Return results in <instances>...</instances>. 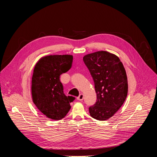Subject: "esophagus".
<instances>
[{"mask_svg": "<svg viewBox=\"0 0 157 157\" xmlns=\"http://www.w3.org/2000/svg\"><path fill=\"white\" fill-rule=\"evenodd\" d=\"M83 98H84V95L81 94L79 95V97H78L77 99H78V101H83Z\"/></svg>", "mask_w": 157, "mask_h": 157, "instance_id": "obj_1", "label": "esophagus"}]
</instances>
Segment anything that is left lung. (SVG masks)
<instances>
[{
    "label": "left lung",
    "mask_w": 157,
    "mask_h": 157,
    "mask_svg": "<svg viewBox=\"0 0 157 157\" xmlns=\"http://www.w3.org/2000/svg\"><path fill=\"white\" fill-rule=\"evenodd\" d=\"M83 62L94 79L97 101L89 107L97 120L112 117L124 103L128 92L126 72L119 58L101 51L85 55Z\"/></svg>",
    "instance_id": "1"
}]
</instances>
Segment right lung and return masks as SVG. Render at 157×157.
<instances>
[{"mask_svg":"<svg viewBox=\"0 0 157 157\" xmlns=\"http://www.w3.org/2000/svg\"><path fill=\"white\" fill-rule=\"evenodd\" d=\"M72 55H49L36 63L32 78V100L38 109L52 120L64 118L71 109L70 103L75 100L66 96L60 81L62 74L71 67Z\"/></svg>","mask_w":157,"mask_h":157,"instance_id":"add662e5","label":"right lung"}]
</instances>
